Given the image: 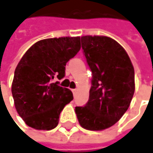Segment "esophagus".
Segmentation results:
<instances>
[{"instance_id":"34e87169","label":"esophagus","mask_w":153,"mask_h":153,"mask_svg":"<svg viewBox=\"0 0 153 153\" xmlns=\"http://www.w3.org/2000/svg\"><path fill=\"white\" fill-rule=\"evenodd\" d=\"M73 94H74V95L75 96L76 95V94H77V89H73Z\"/></svg>"}]
</instances>
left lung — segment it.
Listing matches in <instances>:
<instances>
[{
  "label": "left lung",
  "instance_id": "left-lung-1",
  "mask_svg": "<svg viewBox=\"0 0 153 153\" xmlns=\"http://www.w3.org/2000/svg\"><path fill=\"white\" fill-rule=\"evenodd\" d=\"M80 41L92 80L88 102L75 107V112L83 128L102 131L127 111L135 91L134 68L125 50L114 39L85 36Z\"/></svg>",
  "mask_w": 153,
  "mask_h": 153
}]
</instances>
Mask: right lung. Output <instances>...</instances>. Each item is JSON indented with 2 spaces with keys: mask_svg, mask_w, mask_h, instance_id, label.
<instances>
[{
  "mask_svg": "<svg viewBox=\"0 0 153 153\" xmlns=\"http://www.w3.org/2000/svg\"><path fill=\"white\" fill-rule=\"evenodd\" d=\"M80 49V38H47L34 44L22 56L14 74L12 95L17 113L36 130L50 131L59 123L64 107L73 93L59 86L65 65Z\"/></svg>",
  "mask_w": 153,
  "mask_h": 153,
  "instance_id": "right-lung-1",
  "label": "right lung"
}]
</instances>
